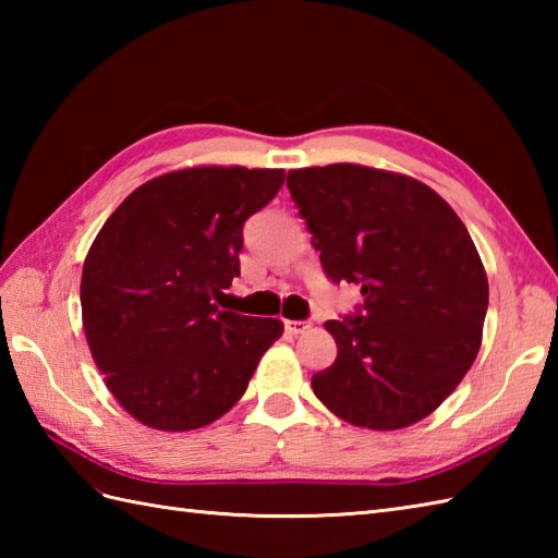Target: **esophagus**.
<instances>
[{
  "label": "esophagus",
  "instance_id": "esophagus-1",
  "mask_svg": "<svg viewBox=\"0 0 558 558\" xmlns=\"http://www.w3.org/2000/svg\"><path fill=\"white\" fill-rule=\"evenodd\" d=\"M286 330L292 336L306 333V330H310V322H286Z\"/></svg>",
  "mask_w": 558,
  "mask_h": 558
}]
</instances>
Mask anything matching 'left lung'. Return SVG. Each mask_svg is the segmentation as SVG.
Returning <instances> with one entry per match:
<instances>
[{"label": "left lung", "mask_w": 558, "mask_h": 558, "mask_svg": "<svg viewBox=\"0 0 558 558\" xmlns=\"http://www.w3.org/2000/svg\"><path fill=\"white\" fill-rule=\"evenodd\" d=\"M288 189L326 276L364 294L357 314L324 324L338 357L312 376L316 398L374 432L424 420L482 345L489 282L468 228L420 180L364 165L290 170Z\"/></svg>", "instance_id": "left-lung-1"}]
</instances>
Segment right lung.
Listing matches in <instances>:
<instances>
[{"label": "right lung", "instance_id": "obj_1", "mask_svg": "<svg viewBox=\"0 0 558 558\" xmlns=\"http://www.w3.org/2000/svg\"><path fill=\"white\" fill-rule=\"evenodd\" d=\"M286 182L282 170L201 165L141 184L83 260V330L105 386L141 424L192 432L244 396L282 336L278 318L220 312L240 276L242 228Z\"/></svg>", "mask_w": 558, "mask_h": 558}]
</instances>
